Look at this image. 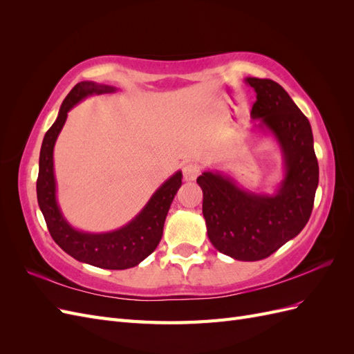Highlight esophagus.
Returning a JSON list of instances; mask_svg holds the SVG:
<instances>
[{
	"label": "esophagus",
	"mask_w": 354,
	"mask_h": 354,
	"mask_svg": "<svg viewBox=\"0 0 354 354\" xmlns=\"http://www.w3.org/2000/svg\"><path fill=\"white\" fill-rule=\"evenodd\" d=\"M199 174V169L195 164H187L185 165L183 168V177H185V181H194Z\"/></svg>",
	"instance_id": "34e87169"
}]
</instances>
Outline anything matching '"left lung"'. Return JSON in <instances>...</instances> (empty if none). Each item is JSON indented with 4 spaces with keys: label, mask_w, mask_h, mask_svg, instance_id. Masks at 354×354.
<instances>
[{
    "label": "left lung",
    "mask_w": 354,
    "mask_h": 354,
    "mask_svg": "<svg viewBox=\"0 0 354 354\" xmlns=\"http://www.w3.org/2000/svg\"><path fill=\"white\" fill-rule=\"evenodd\" d=\"M245 84L257 94L252 130L270 134L281 149L282 180L272 194H257L224 171L205 169L196 183L211 243L234 260L257 261L304 229L313 209L319 165L312 127L289 94L273 80L248 77Z\"/></svg>",
    "instance_id": "8db88e82"
}]
</instances>
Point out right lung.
I'll use <instances>...</instances> for the list:
<instances>
[{
	"mask_svg": "<svg viewBox=\"0 0 354 354\" xmlns=\"http://www.w3.org/2000/svg\"><path fill=\"white\" fill-rule=\"evenodd\" d=\"M112 85L81 81L63 100L55 124L46 133L39 152L37 198L51 238L75 260L100 269L124 270L140 264L151 255L162 238L164 223L177 190L181 186V171L167 178L146 202L142 211L122 227L111 232H85L73 227L63 216L57 201L55 176V145L66 122L68 112L84 99L104 93H115Z\"/></svg>",
	"mask_w": 354,
	"mask_h": 354,
	"instance_id": "add662e5",
	"label": "right lung"
}]
</instances>
